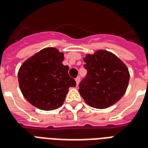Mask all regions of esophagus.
<instances>
[{
    "instance_id": "obj_1",
    "label": "esophagus",
    "mask_w": 148,
    "mask_h": 148,
    "mask_svg": "<svg viewBox=\"0 0 148 148\" xmlns=\"http://www.w3.org/2000/svg\"><path fill=\"white\" fill-rule=\"evenodd\" d=\"M79 81H80V77H79V76L75 78V82H76V85H77V86H78L79 83Z\"/></svg>"
}]
</instances>
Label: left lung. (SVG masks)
<instances>
[{
	"label": "left lung",
	"instance_id": "obj_1",
	"mask_svg": "<svg viewBox=\"0 0 148 148\" xmlns=\"http://www.w3.org/2000/svg\"><path fill=\"white\" fill-rule=\"evenodd\" d=\"M87 74L79 84V92L86 104L103 109L121 99L128 86L130 73L115 54L104 50L84 58Z\"/></svg>",
	"mask_w": 148,
	"mask_h": 148
}]
</instances>
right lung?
Listing matches in <instances>:
<instances>
[{
	"mask_svg": "<svg viewBox=\"0 0 148 148\" xmlns=\"http://www.w3.org/2000/svg\"><path fill=\"white\" fill-rule=\"evenodd\" d=\"M63 60V53L47 47L21 65L18 73L20 90L33 106L45 111L57 109L64 103L69 88L76 86Z\"/></svg>",
	"mask_w": 148,
	"mask_h": 148,
	"instance_id": "1",
	"label": "right lung"
}]
</instances>
